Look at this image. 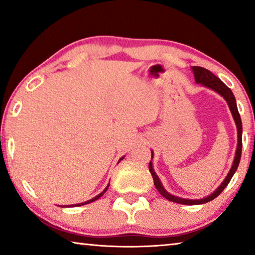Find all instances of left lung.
<instances>
[{
  "label": "left lung",
  "instance_id": "1",
  "mask_svg": "<svg viewBox=\"0 0 255 255\" xmlns=\"http://www.w3.org/2000/svg\"><path fill=\"white\" fill-rule=\"evenodd\" d=\"M191 68H192L193 74H195V80H196L197 83H200L201 85L206 86V88H209L211 90H214L215 92L221 94V96L226 100L228 107H230V110L232 112L233 118H234V120H235L236 127H237V148H236L234 162H233V165L231 167L230 172H228V174L225 178V180L223 181L222 184L219 185V187L216 189L215 191L211 193V195H209L208 197H206V198H202V199H184V198L176 197V196H173V195H171V193L167 192L166 190L164 189L161 180L158 179V176L154 172L153 164H152V161H150L148 167H149L150 174H152V176H153L155 188H156L158 190V192L161 193V195L164 198H166L167 200L173 201V202H178V204H181V205H201V204H206V202H209L211 200H214L216 197H218L219 195H221L223 190L227 187L228 183H230V181L232 180L233 175H234V173L236 172L237 167H239V164H240V161H241V154H242V120H241V116L239 114V110H237L236 100H235L234 94H233V92H232V90L228 88L226 84H224L217 76L214 75L210 71L206 70V68L200 67V66H193ZM152 158H153V152H152Z\"/></svg>",
  "mask_w": 255,
  "mask_h": 255
}]
</instances>
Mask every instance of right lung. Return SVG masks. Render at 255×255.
Returning <instances> with one entry per match:
<instances>
[{"instance_id": "obj_1", "label": "right lung", "mask_w": 255, "mask_h": 255, "mask_svg": "<svg viewBox=\"0 0 255 255\" xmlns=\"http://www.w3.org/2000/svg\"><path fill=\"white\" fill-rule=\"evenodd\" d=\"M124 158V156L122 157V158H120L119 159V162L120 161H122V159ZM108 188H109V184H108L107 185V187H106V189L105 190H103V191L100 193V195H98L97 197H94V198H92V199H90V200H88V201H85V202H81V204H76V205H68V206H60V207H79V206H83V205H88V204H90V202H93V201H96V200H98L99 199V198H100V197H102L103 196V193H105L106 191H107V190H108Z\"/></svg>"}]
</instances>
